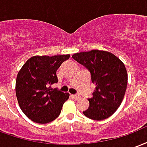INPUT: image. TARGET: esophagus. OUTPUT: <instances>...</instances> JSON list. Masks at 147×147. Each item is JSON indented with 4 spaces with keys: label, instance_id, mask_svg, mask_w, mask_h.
Here are the masks:
<instances>
[{
    "label": "esophagus",
    "instance_id": "1",
    "mask_svg": "<svg viewBox=\"0 0 147 147\" xmlns=\"http://www.w3.org/2000/svg\"><path fill=\"white\" fill-rule=\"evenodd\" d=\"M72 98H73L75 100H78V99L80 98V96L79 95V94H73V95H72Z\"/></svg>",
    "mask_w": 147,
    "mask_h": 147
}]
</instances>
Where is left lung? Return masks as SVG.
<instances>
[{
    "label": "left lung",
    "mask_w": 147,
    "mask_h": 147,
    "mask_svg": "<svg viewBox=\"0 0 147 147\" xmlns=\"http://www.w3.org/2000/svg\"><path fill=\"white\" fill-rule=\"evenodd\" d=\"M72 58L88 69L96 86L93 97L88 98L89 108L83 114L94 120L112 116L126 91L127 73L123 62L113 53L98 49L75 53Z\"/></svg>",
    "instance_id": "8db88e82"
}]
</instances>
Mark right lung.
Masks as SVG:
<instances>
[{"mask_svg": "<svg viewBox=\"0 0 147 147\" xmlns=\"http://www.w3.org/2000/svg\"><path fill=\"white\" fill-rule=\"evenodd\" d=\"M69 57V54L32 57L19 71L16 98L21 110L34 122L47 123L59 117L69 94L51 85L57 83V71Z\"/></svg>", "mask_w": 147, "mask_h": 147, "instance_id": "add662e5", "label": "right lung"}]
</instances>
